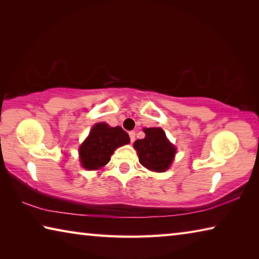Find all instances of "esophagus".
I'll return each mask as SVG.
<instances>
[{
  "label": "esophagus",
  "instance_id": "1",
  "mask_svg": "<svg viewBox=\"0 0 259 259\" xmlns=\"http://www.w3.org/2000/svg\"><path fill=\"white\" fill-rule=\"evenodd\" d=\"M135 136H136L135 131H130V133H129V137H130V142H131V143L135 142Z\"/></svg>",
  "mask_w": 259,
  "mask_h": 259
}]
</instances>
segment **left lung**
Returning a JSON list of instances; mask_svg holds the SVG:
<instances>
[{
  "label": "left lung",
  "instance_id": "obj_1",
  "mask_svg": "<svg viewBox=\"0 0 259 259\" xmlns=\"http://www.w3.org/2000/svg\"><path fill=\"white\" fill-rule=\"evenodd\" d=\"M144 133L145 138L136 140L134 144L139 162L152 171H165L171 164L176 148L166 139L161 128H146Z\"/></svg>",
  "mask_w": 259,
  "mask_h": 259
}]
</instances>
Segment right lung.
Instances as JSON below:
<instances>
[{
    "mask_svg": "<svg viewBox=\"0 0 259 259\" xmlns=\"http://www.w3.org/2000/svg\"><path fill=\"white\" fill-rule=\"evenodd\" d=\"M130 142L129 135L121 126H108L97 123L91 129L89 137L80 146V159L83 168L97 170L108 163L115 148Z\"/></svg>",
    "mask_w": 259,
    "mask_h": 259,
    "instance_id": "add662e5",
    "label": "right lung"
}]
</instances>
